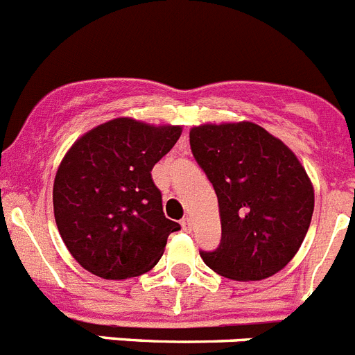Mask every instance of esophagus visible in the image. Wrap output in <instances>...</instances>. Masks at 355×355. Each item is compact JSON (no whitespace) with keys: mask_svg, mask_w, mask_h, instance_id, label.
<instances>
[{"mask_svg":"<svg viewBox=\"0 0 355 355\" xmlns=\"http://www.w3.org/2000/svg\"><path fill=\"white\" fill-rule=\"evenodd\" d=\"M181 225H183L184 231H192V218H190V216H184L183 220H181Z\"/></svg>","mask_w":355,"mask_h":355,"instance_id":"34e87169","label":"esophagus"}]
</instances>
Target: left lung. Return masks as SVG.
<instances>
[{
	"instance_id": "obj_1",
	"label": "left lung",
	"mask_w": 355,
	"mask_h": 355,
	"mask_svg": "<svg viewBox=\"0 0 355 355\" xmlns=\"http://www.w3.org/2000/svg\"><path fill=\"white\" fill-rule=\"evenodd\" d=\"M190 149L218 199L222 238L200 250L206 265L234 281H261L283 270L302 245L315 192L297 156L252 122L205 124Z\"/></svg>"
}]
</instances>
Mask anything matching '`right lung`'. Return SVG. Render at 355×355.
<instances>
[{"label": "right lung", "instance_id": "right-lung-1", "mask_svg": "<svg viewBox=\"0 0 355 355\" xmlns=\"http://www.w3.org/2000/svg\"><path fill=\"white\" fill-rule=\"evenodd\" d=\"M181 137L180 126L121 117L85 133L62 159L53 187L60 236L85 270L103 279L149 272L181 225L165 218L150 178Z\"/></svg>", "mask_w": 355, "mask_h": 355}]
</instances>
